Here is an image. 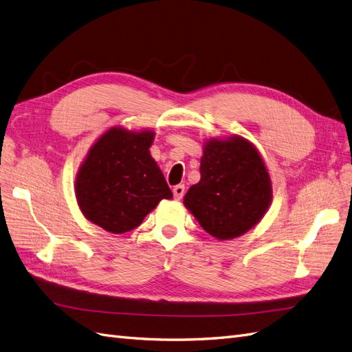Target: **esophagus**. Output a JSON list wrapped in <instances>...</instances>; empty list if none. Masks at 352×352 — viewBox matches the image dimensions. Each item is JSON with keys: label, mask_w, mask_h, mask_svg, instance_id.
Wrapping results in <instances>:
<instances>
[{"label": "esophagus", "mask_w": 352, "mask_h": 352, "mask_svg": "<svg viewBox=\"0 0 352 352\" xmlns=\"http://www.w3.org/2000/svg\"><path fill=\"white\" fill-rule=\"evenodd\" d=\"M184 194H185V185H176V186L173 188V195H175L176 199L182 198Z\"/></svg>", "instance_id": "1"}]
</instances>
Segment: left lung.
Wrapping results in <instances>:
<instances>
[{
	"label": "left lung",
	"mask_w": 352,
	"mask_h": 352,
	"mask_svg": "<svg viewBox=\"0 0 352 352\" xmlns=\"http://www.w3.org/2000/svg\"><path fill=\"white\" fill-rule=\"evenodd\" d=\"M199 182L184 204L216 240H232L258 225L272 201L267 164L250 140L232 135L204 142Z\"/></svg>",
	"instance_id": "left-lung-1"
}]
</instances>
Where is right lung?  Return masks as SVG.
<instances>
[{
    "instance_id": "obj_1",
    "label": "right lung",
    "mask_w": 352,
    "mask_h": 352,
    "mask_svg": "<svg viewBox=\"0 0 352 352\" xmlns=\"http://www.w3.org/2000/svg\"><path fill=\"white\" fill-rule=\"evenodd\" d=\"M155 131L111 127L96 139L75 176V198L87 221L111 234L142 223L161 199L173 197L149 153Z\"/></svg>"
}]
</instances>
